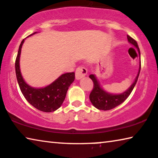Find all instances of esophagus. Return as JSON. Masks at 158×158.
Segmentation results:
<instances>
[{"label":"esophagus","instance_id":"34e87169","mask_svg":"<svg viewBox=\"0 0 158 158\" xmlns=\"http://www.w3.org/2000/svg\"><path fill=\"white\" fill-rule=\"evenodd\" d=\"M86 74H87V69L85 67H82L80 66L77 69L76 72H75V76H76L77 79H80L82 77H85Z\"/></svg>","mask_w":158,"mask_h":158}]
</instances>
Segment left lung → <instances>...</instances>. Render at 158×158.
<instances>
[{
	"label": "left lung",
	"mask_w": 158,
	"mask_h": 158,
	"mask_svg": "<svg viewBox=\"0 0 158 158\" xmlns=\"http://www.w3.org/2000/svg\"><path fill=\"white\" fill-rule=\"evenodd\" d=\"M127 39L128 41L131 44H132L135 48H137L139 56H140V52H139V48L138 47V45H137V41L128 35ZM140 69L141 62H139V72L137 77L135 78V81L133 82V84L130 86V87L127 90L119 94H110V93L106 92L99 85V83L98 80L97 79L96 77L94 74L89 75V78L92 80L93 83H94V87H93V89L89 94V99L92 104L98 110L104 111L112 110V109L116 107V106H119V104H121L130 96L131 92H132L133 89H134L135 84H136L137 81V79H138L139 72H140Z\"/></svg>",
	"instance_id": "left-lung-1"
}]
</instances>
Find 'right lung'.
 <instances>
[{"label":"right lung","instance_id":"1","mask_svg":"<svg viewBox=\"0 0 158 158\" xmlns=\"http://www.w3.org/2000/svg\"><path fill=\"white\" fill-rule=\"evenodd\" d=\"M23 42L24 39L19 46L15 63V74L20 89L26 100L37 110L44 112H54L61 106L65 99L68 89L75 79L74 72L62 74L46 87L40 89L31 87L24 81L20 70V55Z\"/></svg>","mask_w":158,"mask_h":158}]
</instances>
